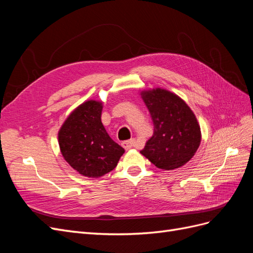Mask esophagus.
I'll return each mask as SVG.
<instances>
[{
  "label": "esophagus",
  "instance_id": "obj_1",
  "mask_svg": "<svg viewBox=\"0 0 253 253\" xmlns=\"http://www.w3.org/2000/svg\"><path fill=\"white\" fill-rule=\"evenodd\" d=\"M122 146H123V147L126 150H128V149H131V148L136 147L137 144H136V141L134 140V138H131V140H128V141H125V142L122 143Z\"/></svg>",
  "mask_w": 253,
  "mask_h": 253
}]
</instances>
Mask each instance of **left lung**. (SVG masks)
Returning a JSON list of instances; mask_svg holds the SVG:
<instances>
[{
	"label": "left lung",
	"instance_id": "obj_1",
	"mask_svg": "<svg viewBox=\"0 0 253 253\" xmlns=\"http://www.w3.org/2000/svg\"><path fill=\"white\" fill-rule=\"evenodd\" d=\"M141 96L153 121V135L141 153L164 170L189 162L201 144V128L193 111L175 93L163 88L143 90Z\"/></svg>",
	"mask_w": 253,
	"mask_h": 253
}]
</instances>
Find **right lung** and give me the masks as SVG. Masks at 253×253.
Here are the masks:
<instances>
[{"label":"right lung","instance_id":"add662e5","mask_svg":"<svg viewBox=\"0 0 253 253\" xmlns=\"http://www.w3.org/2000/svg\"><path fill=\"white\" fill-rule=\"evenodd\" d=\"M103 103L89 100L81 104L65 120L59 130V146L63 158L80 174L100 177L118 165L125 152L101 121Z\"/></svg>","mask_w":253,"mask_h":253}]
</instances>
